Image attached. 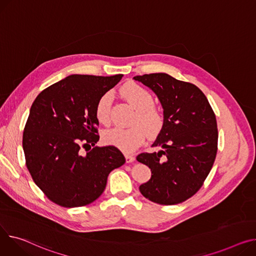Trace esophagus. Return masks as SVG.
Returning a JSON list of instances; mask_svg holds the SVG:
<instances>
[{"mask_svg": "<svg viewBox=\"0 0 256 256\" xmlns=\"http://www.w3.org/2000/svg\"><path fill=\"white\" fill-rule=\"evenodd\" d=\"M134 160V156H130V154H126V162L128 164L132 162Z\"/></svg>", "mask_w": 256, "mask_h": 256, "instance_id": "esophagus-1", "label": "esophagus"}]
</instances>
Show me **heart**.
I'll list each match as a JSON object with an SVG mask.
<instances>
[{
  "mask_svg": "<svg viewBox=\"0 0 256 256\" xmlns=\"http://www.w3.org/2000/svg\"><path fill=\"white\" fill-rule=\"evenodd\" d=\"M122 94L136 110L132 120L134 126L130 128H113L107 130L103 132L102 138L105 144L114 146L126 153H132L145 142L147 134L150 137H156L162 130L164 117L153 106L154 98L151 92L141 85L136 83L126 84L122 88ZM112 98V92H108L98 100L96 116L102 124L110 122Z\"/></svg>",
  "mask_w": 256,
  "mask_h": 256,
  "instance_id": "1",
  "label": "heart"
}]
</instances>
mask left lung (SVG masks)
Here are the masks:
<instances>
[{
  "mask_svg": "<svg viewBox=\"0 0 256 256\" xmlns=\"http://www.w3.org/2000/svg\"><path fill=\"white\" fill-rule=\"evenodd\" d=\"M154 92L164 109V126L152 146L158 152L141 153L151 178L139 190L160 205H176L192 196L210 173L217 153L215 114L194 84L166 73L134 76Z\"/></svg>",
  "mask_w": 256,
  "mask_h": 256,
  "instance_id": "obj_1",
  "label": "left lung"
}]
</instances>
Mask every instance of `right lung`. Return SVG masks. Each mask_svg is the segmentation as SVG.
Wrapping results in <instances>:
<instances>
[{
	"label": "right lung",
	"instance_id": "obj_1",
	"mask_svg": "<svg viewBox=\"0 0 256 256\" xmlns=\"http://www.w3.org/2000/svg\"><path fill=\"white\" fill-rule=\"evenodd\" d=\"M122 76L70 75L34 100L22 136L26 164L34 182L62 207L96 200L109 173L126 162L116 147L94 146L100 139L98 100Z\"/></svg>",
	"mask_w": 256,
	"mask_h": 256
}]
</instances>
